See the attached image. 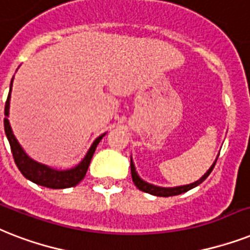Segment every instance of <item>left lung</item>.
I'll return each mask as SVG.
<instances>
[{"instance_id":"obj_1","label":"left lung","mask_w":250,"mask_h":250,"mask_svg":"<svg viewBox=\"0 0 250 250\" xmlns=\"http://www.w3.org/2000/svg\"><path fill=\"white\" fill-rule=\"evenodd\" d=\"M215 163H217V160L214 161V164L211 165L210 169L205 173L203 177H201L199 181H196L195 183H191V185H186V186H179V187H173V188H165V187H157V186H153V185H149L147 182L142 181L139 178V175L137 174V171H135V167H134V164L133 161L130 160V167H131V178H133V182H134V185L137 186L138 188L143 191V192H147V193H151V195H155V196H161V197H167V196H175V195H181L183 192H187L188 189L193 188V187H196L199 186L200 183L205 181L208 178V175L210 174L211 170H213V167H214Z\"/></svg>"}]
</instances>
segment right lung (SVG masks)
I'll list each match as a JSON object with an SVG mask.
<instances>
[{"mask_svg": "<svg viewBox=\"0 0 250 250\" xmlns=\"http://www.w3.org/2000/svg\"><path fill=\"white\" fill-rule=\"evenodd\" d=\"M11 85H13V80L10 83V93H11ZM10 93L7 95V101L5 104V120H3V125H5V133L6 137L9 139L10 148L13 152L14 161L17 164L18 169L21 170V174L27 179L32 181L36 185L43 186V187H49V188H68V187H75L76 185H79L80 182L83 181L85 174H86L87 167L90 165L91 157H93L94 152L97 146L99 145V142L104 134L98 137L94 143L91 145L89 152L86 153V156L83 157V160L73 169L69 170H55L51 167L42 165L33 161L31 157L27 156V153L24 152L21 145L18 143L17 138L14 137L13 130L10 127V123L7 120L9 116V107H10Z\"/></svg>", "mask_w": 250, "mask_h": 250, "instance_id": "add662e5", "label": "right lung"}]
</instances>
